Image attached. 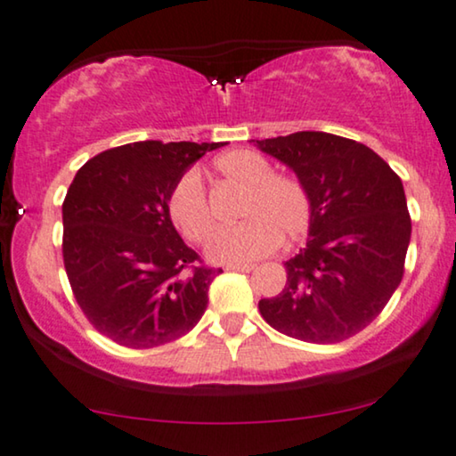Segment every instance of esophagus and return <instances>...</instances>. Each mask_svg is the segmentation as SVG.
<instances>
[{
    "label": "esophagus",
    "mask_w": 456,
    "mask_h": 456,
    "mask_svg": "<svg viewBox=\"0 0 456 456\" xmlns=\"http://www.w3.org/2000/svg\"><path fill=\"white\" fill-rule=\"evenodd\" d=\"M227 271L250 273V271H254V265H252V263H244V265H227Z\"/></svg>",
    "instance_id": "1"
}]
</instances>
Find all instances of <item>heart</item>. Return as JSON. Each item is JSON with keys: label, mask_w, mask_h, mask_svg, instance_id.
I'll return each instance as SVG.
<instances>
[{"label": "heart", "mask_w": 456, "mask_h": 456, "mask_svg": "<svg viewBox=\"0 0 456 456\" xmlns=\"http://www.w3.org/2000/svg\"><path fill=\"white\" fill-rule=\"evenodd\" d=\"M221 177L244 187L235 227L221 229L206 248L215 263L244 265L294 244L311 224V196L298 177L273 173L271 162L252 150H229L212 162ZM168 216L190 241H204L215 229L208 196L198 173H185L168 193Z\"/></svg>", "instance_id": "heart-1"}]
</instances>
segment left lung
Returning a JSON list of instances; mask_svg holds the SVG:
<instances>
[{
  "label": "left lung",
  "instance_id": "8db88e82",
  "mask_svg": "<svg viewBox=\"0 0 456 456\" xmlns=\"http://www.w3.org/2000/svg\"><path fill=\"white\" fill-rule=\"evenodd\" d=\"M311 196L308 241L285 263L288 283L258 302L273 330L336 344L365 330L403 281L411 216L403 181L365 143L323 131L256 139Z\"/></svg>",
  "mask_w": 456,
  "mask_h": 456
}]
</instances>
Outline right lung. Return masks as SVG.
<instances>
[{
  "instance_id": "1",
  "label": "right lung",
  "mask_w": 456,
  "mask_h": 456,
  "mask_svg": "<svg viewBox=\"0 0 456 456\" xmlns=\"http://www.w3.org/2000/svg\"><path fill=\"white\" fill-rule=\"evenodd\" d=\"M221 143L135 142L78 168L62 204V254L72 294L97 331L126 348L185 336L221 269L200 266L167 202L193 162Z\"/></svg>"
}]
</instances>
